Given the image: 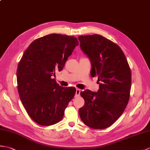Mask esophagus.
Returning <instances> with one entry per match:
<instances>
[{
	"instance_id": "obj_1",
	"label": "esophagus",
	"mask_w": 150,
	"mask_h": 150,
	"mask_svg": "<svg viewBox=\"0 0 150 150\" xmlns=\"http://www.w3.org/2000/svg\"><path fill=\"white\" fill-rule=\"evenodd\" d=\"M80 93H81V90H80L79 89H76V92H75V96H79L80 95Z\"/></svg>"
}]
</instances>
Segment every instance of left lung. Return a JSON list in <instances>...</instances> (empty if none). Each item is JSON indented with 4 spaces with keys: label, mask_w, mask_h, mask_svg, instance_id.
Wrapping results in <instances>:
<instances>
[{
    "label": "left lung",
    "mask_w": 150,
    "mask_h": 150,
    "mask_svg": "<svg viewBox=\"0 0 150 150\" xmlns=\"http://www.w3.org/2000/svg\"><path fill=\"white\" fill-rule=\"evenodd\" d=\"M81 49L89 59L91 75L97 76V92H81L84 105L79 113L81 120L94 129L112 125L126 108L130 98L132 75L127 58L121 48L99 34L80 36Z\"/></svg>",
    "instance_id": "1"
}]
</instances>
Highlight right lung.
I'll return each mask as SVG.
<instances>
[{
	"label": "right lung",
	"mask_w": 150,
	"mask_h": 150,
	"mask_svg": "<svg viewBox=\"0 0 150 150\" xmlns=\"http://www.w3.org/2000/svg\"><path fill=\"white\" fill-rule=\"evenodd\" d=\"M78 45L75 37L48 34L31 43L20 59L16 71L20 98L38 124L50 126L59 122L74 97V87H61L52 76L55 70L63 69Z\"/></svg>",
	"instance_id": "right-lung-1"
}]
</instances>
